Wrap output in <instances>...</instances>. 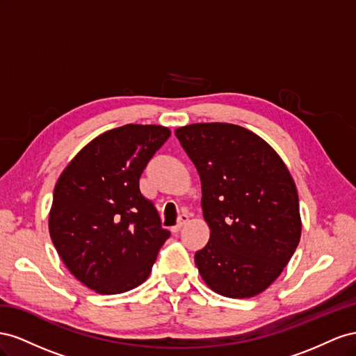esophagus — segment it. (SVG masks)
<instances>
[{
  "label": "esophagus",
  "mask_w": 356,
  "mask_h": 356,
  "mask_svg": "<svg viewBox=\"0 0 356 356\" xmlns=\"http://www.w3.org/2000/svg\"><path fill=\"white\" fill-rule=\"evenodd\" d=\"M189 222V215L188 213H181V215L179 216V222L176 227H172V232H179L181 229V227L186 225V223Z\"/></svg>",
  "instance_id": "34e87169"
}]
</instances>
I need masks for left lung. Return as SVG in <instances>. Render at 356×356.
Instances as JSON below:
<instances>
[{
  "label": "left lung",
  "mask_w": 356,
  "mask_h": 356,
  "mask_svg": "<svg viewBox=\"0 0 356 356\" xmlns=\"http://www.w3.org/2000/svg\"><path fill=\"white\" fill-rule=\"evenodd\" d=\"M201 179L207 245L195 253L206 285L219 296L250 298L288 266L301 237L298 192L266 140L222 122L176 129Z\"/></svg>",
  "instance_id": "1"
}]
</instances>
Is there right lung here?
I'll list each match as a JSON object with an SVG mask.
<instances>
[{"instance_id":"right-lung-1","label":"right lung","mask_w":356,"mask_h":356,"mask_svg":"<svg viewBox=\"0 0 356 356\" xmlns=\"http://www.w3.org/2000/svg\"><path fill=\"white\" fill-rule=\"evenodd\" d=\"M167 127L128 124L106 131L70 161L55 185L49 232L73 276L103 296L137 288L170 231L140 192Z\"/></svg>"}]
</instances>
